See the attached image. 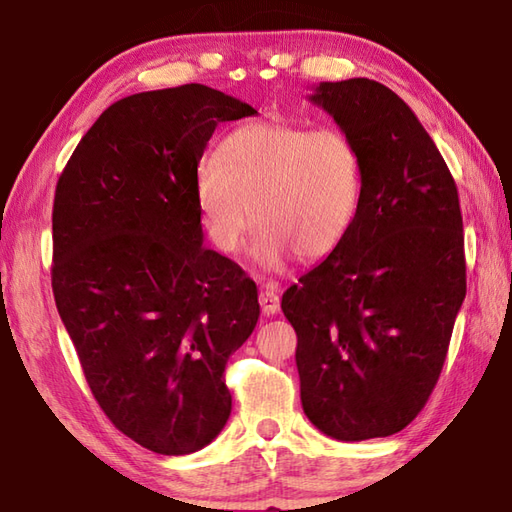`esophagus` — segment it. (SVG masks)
<instances>
[{"instance_id":"obj_1","label":"esophagus","mask_w":512,"mask_h":512,"mask_svg":"<svg viewBox=\"0 0 512 512\" xmlns=\"http://www.w3.org/2000/svg\"><path fill=\"white\" fill-rule=\"evenodd\" d=\"M259 305H262L264 316H275L280 311V293L273 287H264L259 293Z\"/></svg>"}]
</instances>
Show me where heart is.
I'll return each instance as SVG.
<instances>
[{
	"label": "heart",
	"mask_w": 512,
	"mask_h": 512,
	"mask_svg": "<svg viewBox=\"0 0 512 512\" xmlns=\"http://www.w3.org/2000/svg\"><path fill=\"white\" fill-rule=\"evenodd\" d=\"M194 198L216 250L237 253L255 216L250 255L282 271L298 253L307 262L329 257L350 235L363 203V158L339 128L253 121L198 164Z\"/></svg>",
	"instance_id": "obj_1"
}]
</instances>
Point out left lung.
I'll return each mask as SVG.
<instances>
[{"instance_id":"left-lung-1","label":"left lung","mask_w":512,"mask_h":512,"mask_svg":"<svg viewBox=\"0 0 512 512\" xmlns=\"http://www.w3.org/2000/svg\"><path fill=\"white\" fill-rule=\"evenodd\" d=\"M363 158V203L343 244L282 296L298 334L305 415L359 443L427 404L465 298L463 216L443 155L413 110L370 79L309 94Z\"/></svg>"}]
</instances>
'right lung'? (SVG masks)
<instances>
[{
    "instance_id": "right-lung-1",
    "label": "right lung",
    "mask_w": 512,
    "mask_h": 512,
    "mask_svg": "<svg viewBox=\"0 0 512 512\" xmlns=\"http://www.w3.org/2000/svg\"><path fill=\"white\" fill-rule=\"evenodd\" d=\"M250 115L201 83L131 94L101 112L56 185L60 320L103 413L155 454L219 436L225 363L259 318L255 282L203 246L194 198L214 128Z\"/></svg>"
}]
</instances>
